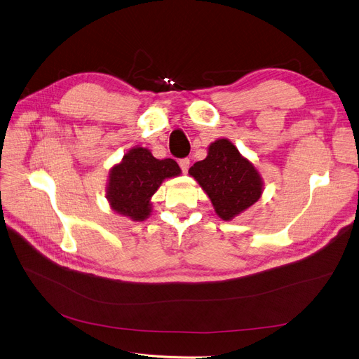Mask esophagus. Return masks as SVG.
<instances>
[{
	"label": "esophagus",
	"instance_id": "1",
	"mask_svg": "<svg viewBox=\"0 0 359 359\" xmlns=\"http://www.w3.org/2000/svg\"><path fill=\"white\" fill-rule=\"evenodd\" d=\"M189 164H191V160H189V158H182V160H179V165H180L183 173H188Z\"/></svg>",
	"mask_w": 359,
	"mask_h": 359
}]
</instances>
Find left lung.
<instances>
[{"label": "left lung", "instance_id": "left-lung-1", "mask_svg": "<svg viewBox=\"0 0 359 359\" xmlns=\"http://www.w3.org/2000/svg\"><path fill=\"white\" fill-rule=\"evenodd\" d=\"M189 175L212 202L217 215L230 222L261 198L262 177L229 139H217L205 160L195 163Z\"/></svg>", "mask_w": 359, "mask_h": 359}]
</instances>
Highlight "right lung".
I'll list each match as a JSON object with an SVG mask.
<instances>
[{
  "label": "right lung",
  "instance_id": "obj_1",
  "mask_svg": "<svg viewBox=\"0 0 359 359\" xmlns=\"http://www.w3.org/2000/svg\"><path fill=\"white\" fill-rule=\"evenodd\" d=\"M180 173L175 160H157L149 149L135 147L110 170L107 199L117 214L133 222H144L151 215L152 195L165 179Z\"/></svg>",
  "mask_w": 359,
  "mask_h": 359
}]
</instances>
